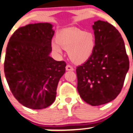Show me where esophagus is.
<instances>
[{"label": "esophagus", "instance_id": "esophagus-1", "mask_svg": "<svg viewBox=\"0 0 133 133\" xmlns=\"http://www.w3.org/2000/svg\"><path fill=\"white\" fill-rule=\"evenodd\" d=\"M66 70H67V71H73V70H74V69H73V67H72L71 66L68 64V65H66Z\"/></svg>", "mask_w": 133, "mask_h": 133}]
</instances>
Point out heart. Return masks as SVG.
<instances>
[{"mask_svg":"<svg viewBox=\"0 0 133 133\" xmlns=\"http://www.w3.org/2000/svg\"><path fill=\"white\" fill-rule=\"evenodd\" d=\"M95 38L91 32L77 28H69L59 31L55 37L52 48L55 52L62 49L68 50L70 59L74 63H82L88 60L95 48Z\"/></svg>","mask_w":133,"mask_h":133,"instance_id":"1","label":"heart"}]
</instances>
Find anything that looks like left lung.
<instances>
[{"mask_svg":"<svg viewBox=\"0 0 133 133\" xmlns=\"http://www.w3.org/2000/svg\"><path fill=\"white\" fill-rule=\"evenodd\" d=\"M92 27L95 48L87 61L76 68L77 89L85 102L99 106L119 94L129 61L121 34L113 25L98 20Z\"/></svg>","mask_w":133,"mask_h":133,"instance_id":"1","label":"left lung"}]
</instances>
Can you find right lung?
<instances>
[{"instance_id":"add662e5","label":"right lung","mask_w":133,"mask_h":133,"mask_svg":"<svg viewBox=\"0 0 133 133\" xmlns=\"http://www.w3.org/2000/svg\"><path fill=\"white\" fill-rule=\"evenodd\" d=\"M52 27L48 23H39L19 28L6 48L4 69L9 88L19 103L31 109L51 105L65 72V62L50 56Z\"/></svg>"}]
</instances>
